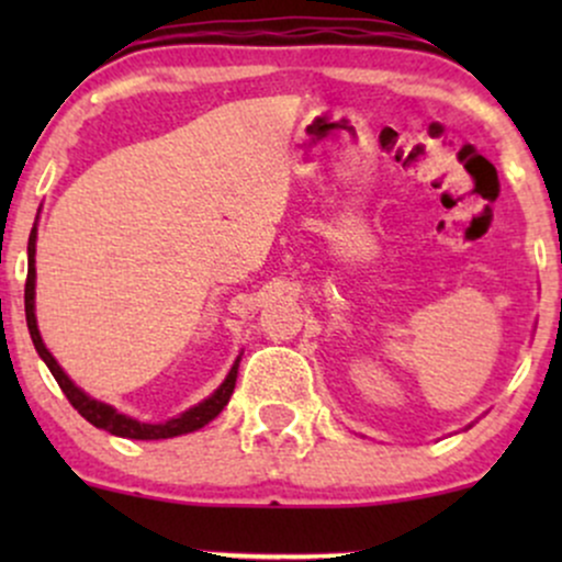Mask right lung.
<instances>
[{
  "mask_svg": "<svg viewBox=\"0 0 562 562\" xmlns=\"http://www.w3.org/2000/svg\"><path fill=\"white\" fill-rule=\"evenodd\" d=\"M36 222H38V216H36ZM25 322H29V333H31V340H34L36 353L42 357V362L49 367V372H53L57 385H60L63 393L68 396V402L74 404V409H79V415L83 417V420L92 423L94 428L108 430V434H113V436L137 438V441H158V438H173V436L192 434V430L203 428V425H209L211 420H214L218 412L227 406L232 391H235L237 367H240L243 353L235 359V364L229 367L227 378L222 380V385H218V389L211 393L209 398H203V402H198L195 406H190V409H184L182 415L169 417V420H164V423H139V420H134V417L124 415V412L115 409V406L105 404V402H97V398L89 396L87 391H81L79 385H76L74 380L66 375V370L57 364V359L53 357V353H49V348L44 346L42 333H38V325H36V224H34V229H31V235H29Z\"/></svg>",
  "mask_w": 562,
  "mask_h": 562,
  "instance_id": "obj_1",
  "label": "right lung"
}]
</instances>
